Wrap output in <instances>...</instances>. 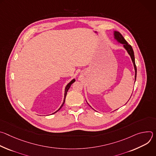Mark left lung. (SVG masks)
Returning <instances> with one entry per match:
<instances>
[{"mask_svg":"<svg viewBox=\"0 0 156 156\" xmlns=\"http://www.w3.org/2000/svg\"><path fill=\"white\" fill-rule=\"evenodd\" d=\"M114 39L119 42L120 43L122 44H123V48L126 51V52H128V54H129V55L130 56L132 62L133 63V66H134V69H135V82L136 81V72H137V70H136V64H135V55H134V52H133V48L132 47L129 45L128 44V42H126V41L125 39V38L123 37V36L121 34V33H120L119 31H114ZM132 95V94H131ZM131 98V97H130ZM87 102V101H86ZM87 104L90 106V105L87 103ZM91 107V106H90Z\"/></svg>","mask_w":156,"mask_h":156,"instance_id":"1","label":"left lung"}]
</instances>
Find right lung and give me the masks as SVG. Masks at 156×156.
Instances as JSON below:
<instances>
[{
  "mask_svg": "<svg viewBox=\"0 0 156 156\" xmlns=\"http://www.w3.org/2000/svg\"><path fill=\"white\" fill-rule=\"evenodd\" d=\"M75 81V79H73L69 83H68L67 84V85H66V86H65V94H64V99H63V103H62V104L61 105V106L60 107V108L57 110V111H55V112H54L53 114H55V113H56L57 112H58V111L63 107V104H64V103H65V98H66V93H67V92H68V91H69V88L70 87V86H71V85L74 83Z\"/></svg>",
  "mask_w": 156,
  "mask_h": 156,
  "instance_id": "1",
  "label": "right lung"
}]
</instances>
